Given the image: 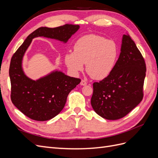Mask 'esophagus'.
<instances>
[{
  "mask_svg": "<svg viewBox=\"0 0 158 158\" xmlns=\"http://www.w3.org/2000/svg\"><path fill=\"white\" fill-rule=\"evenodd\" d=\"M87 84V82L85 80H81V82H80V85H85Z\"/></svg>",
  "mask_w": 158,
  "mask_h": 158,
  "instance_id": "1",
  "label": "esophagus"
}]
</instances>
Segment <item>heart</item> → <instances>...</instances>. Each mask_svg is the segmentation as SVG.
I'll list each match as a JSON object with an SVG mask.
<instances>
[{"mask_svg": "<svg viewBox=\"0 0 158 158\" xmlns=\"http://www.w3.org/2000/svg\"><path fill=\"white\" fill-rule=\"evenodd\" d=\"M119 54L118 45L113 40L97 35H84L76 41L74 52L64 56L68 68L74 73L84 69L94 79L102 80L110 74L115 66Z\"/></svg>", "mask_w": 158, "mask_h": 158, "instance_id": "1", "label": "heart"}]
</instances>
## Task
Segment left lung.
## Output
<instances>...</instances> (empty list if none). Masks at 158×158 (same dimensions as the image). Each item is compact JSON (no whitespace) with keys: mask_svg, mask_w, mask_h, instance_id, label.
<instances>
[{"mask_svg":"<svg viewBox=\"0 0 158 158\" xmlns=\"http://www.w3.org/2000/svg\"><path fill=\"white\" fill-rule=\"evenodd\" d=\"M145 60L135 43L123 35L121 53L110 74L93 84L91 104L98 114L107 120L126 116L143 99Z\"/></svg>","mask_w":158,"mask_h":158,"instance_id":"8db88e82","label":"left lung"}]
</instances>
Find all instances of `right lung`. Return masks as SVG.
<instances>
[{
  "label": "right lung",
  "instance_id": "obj_1",
  "mask_svg": "<svg viewBox=\"0 0 158 158\" xmlns=\"http://www.w3.org/2000/svg\"><path fill=\"white\" fill-rule=\"evenodd\" d=\"M78 25L66 23L59 27H41L27 37L12 56L9 76L12 103L26 116L33 120L45 121L56 116L64 108L68 95L81 80L65 75L60 71L36 81L25 75L22 61L34 37L44 36L66 43L79 29Z\"/></svg>",
  "mask_w": 158,
  "mask_h": 158
}]
</instances>
